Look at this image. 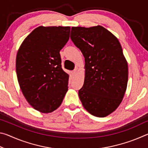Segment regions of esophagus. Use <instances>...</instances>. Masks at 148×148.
<instances>
[{
  "label": "esophagus",
  "mask_w": 148,
  "mask_h": 148,
  "mask_svg": "<svg viewBox=\"0 0 148 148\" xmlns=\"http://www.w3.org/2000/svg\"><path fill=\"white\" fill-rule=\"evenodd\" d=\"M73 72V74H76V72H77V69H74V71H73V72Z\"/></svg>",
  "instance_id": "34e87169"
}]
</instances>
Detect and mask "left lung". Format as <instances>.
<instances>
[{
  "instance_id": "left-lung-1",
  "label": "left lung",
  "mask_w": 148,
  "mask_h": 148,
  "mask_svg": "<svg viewBox=\"0 0 148 148\" xmlns=\"http://www.w3.org/2000/svg\"><path fill=\"white\" fill-rule=\"evenodd\" d=\"M71 38L85 58V78L78 91L89 114L104 117L121 104L128 82V63L116 36L101 25L72 27Z\"/></svg>"
}]
</instances>
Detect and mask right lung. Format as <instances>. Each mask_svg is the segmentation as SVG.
I'll return each mask as SVG.
<instances>
[{
	"instance_id": "right-lung-1",
	"label": "right lung",
	"mask_w": 148,
	"mask_h": 148,
	"mask_svg": "<svg viewBox=\"0 0 148 148\" xmlns=\"http://www.w3.org/2000/svg\"><path fill=\"white\" fill-rule=\"evenodd\" d=\"M70 27L40 26L27 36L16 56L17 80L25 98L42 113L61 106L68 91L69 75L61 67L60 51L67 43Z\"/></svg>"
}]
</instances>
